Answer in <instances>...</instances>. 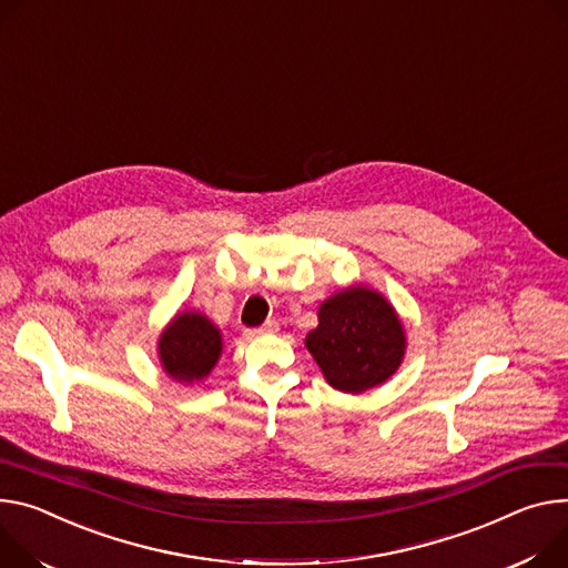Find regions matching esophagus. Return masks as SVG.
<instances>
[{"mask_svg":"<svg viewBox=\"0 0 568 568\" xmlns=\"http://www.w3.org/2000/svg\"><path fill=\"white\" fill-rule=\"evenodd\" d=\"M276 331H278V324H276L274 320H270V322H265L261 328L251 331L248 335H251V337H255V335H267V333H276Z\"/></svg>","mask_w":568,"mask_h":568,"instance_id":"34e87169","label":"esophagus"}]
</instances>
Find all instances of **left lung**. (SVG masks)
Segmentation results:
<instances>
[{
  "label": "left lung",
  "instance_id": "1",
  "mask_svg": "<svg viewBox=\"0 0 568 568\" xmlns=\"http://www.w3.org/2000/svg\"><path fill=\"white\" fill-rule=\"evenodd\" d=\"M305 346L331 387L359 394L400 367L405 331L381 292L351 285L320 305V326L307 333Z\"/></svg>",
  "mask_w": 568,
  "mask_h": 568
}]
</instances>
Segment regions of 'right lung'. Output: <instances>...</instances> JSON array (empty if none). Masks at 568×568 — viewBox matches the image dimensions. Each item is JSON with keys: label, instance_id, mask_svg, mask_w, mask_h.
Wrapping results in <instances>:
<instances>
[{"label": "right lung", "instance_id": "obj_1", "mask_svg": "<svg viewBox=\"0 0 568 568\" xmlns=\"http://www.w3.org/2000/svg\"><path fill=\"white\" fill-rule=\"evenodd\" d=\"M222 355L220 328L201 313H179L159 339L161 365L179 383L192 385L213 372Z\"/></svg>", "mask_w": 568, "mask_h": 568}]
</instances>
